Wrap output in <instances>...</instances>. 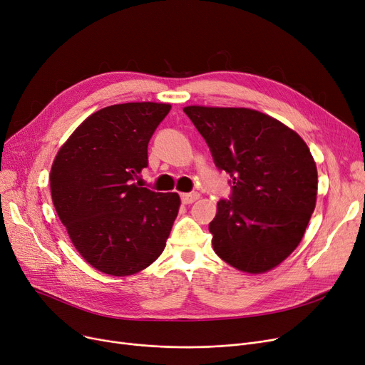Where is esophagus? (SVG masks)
Returning a JSON list of instances; mask_svg holds the SVG:
<instances>
[{"label": "esophagus", "instance_id": "obj_1", "mask_svg": "<svg viewBox=\"0 0 365 365\" xmlns=\"http://www.w3.org/2000/svg\"><path fill=\"white\" fill-rule=\"evenodd\" d=\"M180 198H182V202H183V204H192V202H195V201L200 198V194H198V192L182 194Z\"/></svg>", "mask_w": 365, "mask_h": 365}]
</instances>
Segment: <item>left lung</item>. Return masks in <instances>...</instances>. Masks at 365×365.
I'll return each instance as SVG.
<instances>
[{"instance_id": "8db88e82", "label": "left lung", "mask_w": 365, "mask_h": 365, "mask_svg": "<svg viewBox=\"0 0 365 365\" xmlns=\"http://www.w3.org/2000/svg\"><path fill=\"white\" fill-rule=\"evenodd\" d=\"M219 170L232 179L208 229L215 253L235 269L263 274L300 244L317 204L318 173L299 134L248 108L185 106Z\"/></svg>"}]
</instances>
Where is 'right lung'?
I'll use <instances>...</instances> for the list:
<instances>
[{"instance_id": "add662e5", "label": "right lung", "mask_w": 365, "mask_h": 365, "mask_svg": "<svg viewBox=\"0 0 365 365\" xmlns=\"http://www.w3.org/2000/svg\"><path fill=\"white\" fill-rule=\"evenodd\" d=\"M170 103L130 102L86 118L57 150L50 170L56 213L83 259L112 277L134 275L165 248L180 197L134 183L148 143Z\"/></svg>"}]
</instances>
